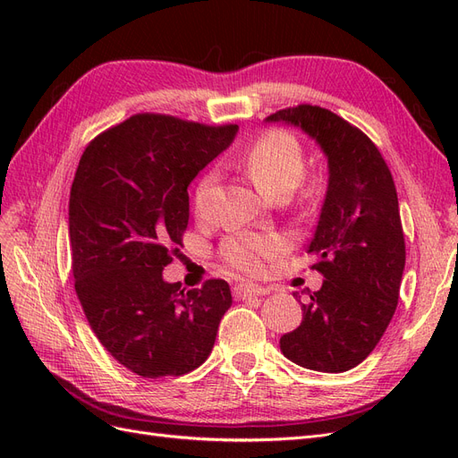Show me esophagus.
<instances>
[{
	"label": "esophagus",
	"instance_id": "obj_1",
	"mask_svg": "<svg viewBox=\"0 0 458 458\" xmlns=\"http://www.w3.org/2000/svg\"><path fill=\"white\" fill-rule=\"evenodd\" d=\"M269 294V288L266 286H259V284H239L234 286V296L239 300H246V298H252V296H266Z\"/></svg>",
	"mask_w": 458,
	"mask_h": 458
}]
</instances>
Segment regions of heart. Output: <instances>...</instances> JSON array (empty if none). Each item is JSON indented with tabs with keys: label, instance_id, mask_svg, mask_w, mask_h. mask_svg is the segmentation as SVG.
Listing matches in <instances>:
<instances>
[{
	"label": "heart",
	"instance_id": "obj_1",
	"mask_svg": "<svg viewBox=\"0 0 458 458\" xmlns=\"http://www.w3.org/2000/svg\"><path fill=\"white\" fill-rule=\"evenodd\" d=\"M242 162L256 187L267 197H275L279 192L290 195L306 172V150L296 135L284 130H269L248 147ZM216 192L217 172H206L199 179L195 199H192L195 212L200 219L212 217ZM279 248L281 244L275 239L239 233L221 246V258L233 269L256 275L263 269V263L279 252Z\"/></svg>",
	"mask_w": 458,
	"mask_h": 458
}]
</instances>
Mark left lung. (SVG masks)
Returning a JSON list of instances; mask_svg holds the SVG:
<instances>
[{
	"label": "left lung",
	"mask_w": 458,
	"mask_h": 458,
	"mask_svg": "<svg viewBox=\"0 0 458 458\" xmlns=\"http://www.w3.org/2000/svg\"><path fill=\"white\" fill-rule=\"evenodd\" d=\"M267 122L301 128L328 158L327 197L308 248L325 281L301 303V325L281 336V352L311 370H350L377 348L397 308L405 237L394 177L378 147L328 108L298 105Z\"/></svg>",
	"instance_id": "1"
}]
</instances>
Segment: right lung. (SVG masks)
Segmentation results:
<instances>
[{
	"label": "right lung",
	"mask_w": 458,
	"mask_h": 458,
	"mask_svg": "<svg viewBox=\"0 0 458 458\" xmlns=\"http://www.w3.org/2000/svg\"><path fill=\"white\" fill-rule=\"evenodd\" d=\"M237 130L143 113L97 135L80 158L68 202L76 294L105 350L143 378L200 367L233 303L224 279L185 293L162 269L189 224L187 187Z\"/></svg>",
	"instance_id": "right-lung-1"
}]
</instances>
